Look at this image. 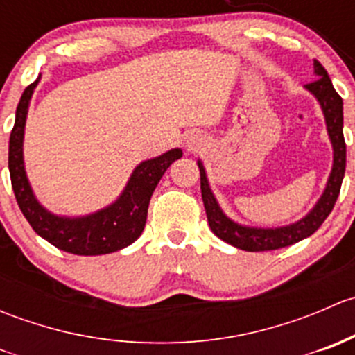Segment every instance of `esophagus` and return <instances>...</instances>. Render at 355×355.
Masks as SVG:
<instances>
[{
    "label": "esophagus",
    "instance_id": "1",
    "mask_svg": "<svg viewBox=\"0 0 355 355\" xmlns=\"http://www.w3.org/2000/svg\"><path fill=\"white\" fill-rule=\"evenodd\" d=\"M200 146H202V144H200V141H198V139H189V141H187V149H189V151H198V149L200 148Z\"/></svg>",
    "mask_w": 355,
    "mask_h": 355
}]
</instances>
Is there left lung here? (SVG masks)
Instances as JSON below:
<instances>
[{
	"label": "left lung",
	"instance_id": "1",
	"mask_svg": "<svg viewBox=\"0 0 355 355\" xmlns=\"http://www.w3.org/2000/svg\"><path fill=\"white\" fill-rule=\"evenodd\" d=\"M314 73L318 78L311 84H306V87L313 92L320 101L321 108H323L324 118H327L328 134H330L331 144H333V170L330 178H328L327 189H324L323 196L318 200L314 209L302 218L297 223L288 225V227L282 228H250L242 227V225L234 223L228 220L223 213H221L220 206H218L216 199H214L213 192H211L209 185H207L206 171H204L202 164L199 161V171H200V194H202L204 209H206L207 223L213 234L225 241L227 244L239 247L242 250H249V252H261V250H275L282 249V247H288L295 242L302 241V239L313 235L318 228L323 225L328 214L331 213L333 206H335L336 198L340 194V187H342L343 175H345V139H343V103L338 92L333 89V84L328 77L327 70L321 65L318 60H314Z\"/></svg>",
	"mask_w": 355,
	"mask_h": 355
}]
</instances>
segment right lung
I'll return each mask as SVG.
<instances>
[{
    "mask_svg": "<svg viewBox=\"0 0 355 355\" xmlns=\"http://www.w3.org/2000/svg\"><path fill=\"white\" fill-rule=\"evenodd\" d=\"M37 80L27 85L17 106L15 125L10 134L8 168L15 199L25 220L34 232L44 241L65 252L77 256H98L110 254L130 245L141 237L148 220V206L155 192L157 182L164 175L173 161L180 159V149H171L163 156L144 161L132 173L123 194L114 204L106 209L98 211L84 218H60L48 213L37 202L31 191L24 170L22 142L25 116H27L28 101L37 85Z\"/></svg>",
    "mask_w": 355,
    "mask_h": 355,
    "instance_id": "add662e5",
    "label": "right lung"
}]
</instances>
